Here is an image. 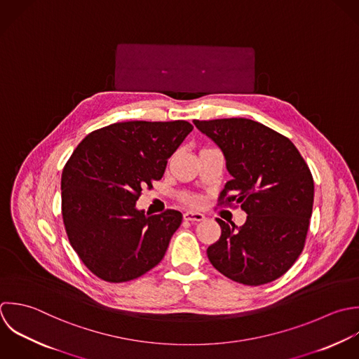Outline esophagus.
I'll use <instances>...</instances> for the list:
<instances>
[{
	"label": "esophagus",
	"mask_w": 359,
	"mask_h": 359,
	"mask_svg": "<svg viewBox=\"0 0 359 359\" xmlns=\"http://www.w3.org/2000/svg\"><path fill=\"white\" fill-rule=\"evenodd\" d=\"M183 218H184V221H191V222H194V221H203V219H204V215H203L201 212L187 211V212L183 214Z\"/></svg>",
	"instance_id": "34e87169"
}]
</instances>
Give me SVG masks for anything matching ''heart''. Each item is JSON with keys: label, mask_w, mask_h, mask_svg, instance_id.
<instances>
[{"label": "heart", "mask_w": 359, "mask_h": 359, "mask_svg": "<svg viewBox=\"0 0 359 359\" xmlns=\"http://www.w3.org/2000/svg\"><path fill=\"white\" fill-rule=\"evenodd\" d=\"M184 198H186V201L190 203V204H198V203H200V198L196 197V196H186Z\"/></svg>", "instance_id": "obj_1"}]
</instances>
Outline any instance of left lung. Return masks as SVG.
Segmentation results:
<instances>
[{
    "label": "left lung",
    "mask_w": 359,
    "mask_h": 359,
    "mask_svg": "<svg viewBox=\"0 0 359 359\" xmlns=\"http://www.w3.org/2000/svg\"><path fill=\"white\" fill-rule=\"evenodd\" d=\"M224 152L232 179L218 204H239L248 214L236 226L217 218L221 238L207 249L211 264L245 285L280 278L304 250L315 184L290 138L249 118L194 120Z\"/></svg>",
    "instance_id": "obj_1"
}]
</instances>
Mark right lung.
I'll use <instances>...</instances> for the list:
<instances>
[{"instance_id":"obj_1","label":"right lung","mask_w":359,"mask_h":359,"mask_svg":"<svg viewBox=\"0 0 359 359\" xmlns=\"http://www.w3.org/2000/svg\"><path fill=\"white\" fill-rule=\"evenodd\" d=\"M193 126L175 121H124L88 134L61 175V214L81 262L103 281L144 276L165 256L183 215L135 208L142 187L161 180L168 159Z\"/></svg>"}]
</instances>
